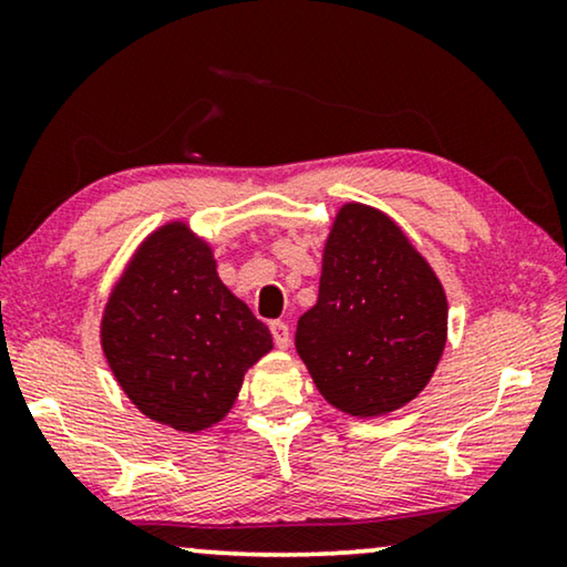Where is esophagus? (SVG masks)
Listing matches in <instances>:
<instances>
[{
    "label": "esophagus",
    "mask_w": 567,
    "mask_h": 567,
    "mask_svg": "<svg viewBox=\"0 0 567 567\" xmlns=\"http://www.w3.org/2000/svg\"><path fill=\"white\" fill-rule=\"evenodd\" d=\"M270 336H274V343H276V348H281V351H286V348L291 346V330H289V324L281 320L270 322Z\"/></svg>",
    "instance_id": "esophagus-1"
}]
</instances>
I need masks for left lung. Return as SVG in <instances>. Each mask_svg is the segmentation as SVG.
Masks as SVG:
<instances>
[{
	"instance_id": "obj_1",
	"label": "left lung",
	"mask_w": 567,
	"mask_h": 567,
	"mask_svg": "<svg viewBox=\"0 0 567 567\" xmlns=\"http://www.w3.org/2000/svg\"><path fill=\"white\" fill-rule=\"evenodd\" d=\"M449 305L429 260L390 216L340 208L322 250L317 305L299 317L297 351L332 408L377 417L431 382Z\"/></svg>"
}]
</instances>
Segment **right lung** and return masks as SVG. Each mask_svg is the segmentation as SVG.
<instances>
[{"mask_svg":"<svg viewBox=\"0 0 567 567\" xmlns=\"http://www.w3.org/2000/svg\"><path fill=\"white\" fill-rule=\"evenodd\" d=\"M100 343L115 382L146 417L183 433L235 405L245 371L274 338L216 274L188 224L152 231L107 297Z\"/></svg>","mask_w":567,"mask_h":567,"instance_id":"add662e5","label":"right lung"}]
</instances>
